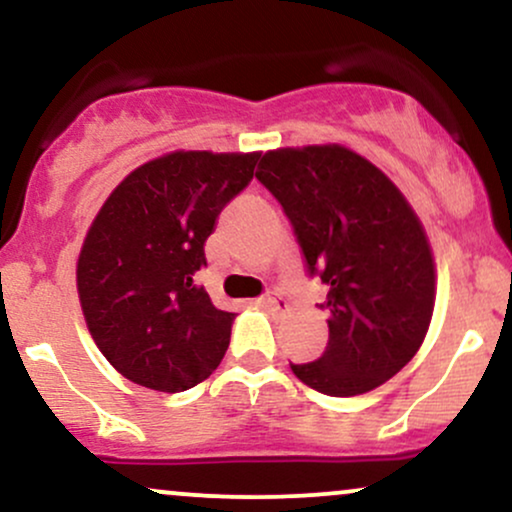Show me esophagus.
I'll list each match as a JSON object with an SVG mask.
<instances>
[{"label": "esophagus", "mask_w": 512, "mask_h": 512, "mask_svg": "<svg viewBox=\"0 0 512 512\" xmlns=\"http://www.w3.org/2000/svg\"><path fill=\"white\" fill-rule=\"evenodd\" d=\"M260 303H262L264 307H267V310L279 312V315H281V312H288V300L283 298V293L276 291V288H274V291L264 293L262 298H260Z\"/></svg>", "instance_id": "obj_1"}]
</instances>
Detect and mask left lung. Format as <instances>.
Masks as SVG:
<instances>
[{
  "label": "left lung",
  "instance_id": "8db88e82",
  "mask_svg": "<svg viewBox=\"0 0 512 512\" xmlns=\"http://www.w3.org/2000/svg\"><path fill=\"white\" fill-rule=\"evenodd\" d=\"M257 181L291 221L310 279L329 288V343L293 374L326 396H360L417 353L434 312V260L405 197L341 145L267 152Z\"/></svg>",
  "mask_w": 512,
  "mask_h": 512
}]
</instances>
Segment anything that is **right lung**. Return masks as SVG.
I'll list each match as a JSON object with an SVG mask.
<instances>
[{
	"label": "right lung",
	"instance_id": "add662e5",
	"mask_svg": "<svg viewBox=\"0 0 512 512\" xmlns=\"http://www.w3.org/2000/svg\"><path fill=\"white\" fill-rule=\"evenodd\" d=\"M260 155L171 152L128 174L92 221L78 295L97 348L116 372L178 393L224 360L236 315L212 305L195 274L229 202Z\"/></svg>",
	"mask_w": 512,
	"mask_h": 512
}]
</instances>
